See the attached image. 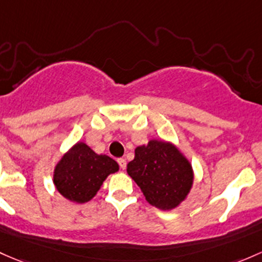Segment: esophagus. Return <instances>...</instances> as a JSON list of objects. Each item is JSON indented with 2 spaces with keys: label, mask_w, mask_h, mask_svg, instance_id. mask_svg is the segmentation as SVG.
<instances>
[{
  "label": "esophagus",
  "mask_w": 262,
  "mask_h": 262,
  "mask_svg": "<svg viewBox=\"0 0 262 262\" xmlns=\"http://www.w3.org/2000/svg\"><path fill=\"white\" fill-rule=\"evenodd\" d=\"M118 163H119V166H120V168H122V169H125V167H126V161L124 158H119L118 159Z\"/></svg>",
  "instance_id": "34e87169"
}]
</instances>
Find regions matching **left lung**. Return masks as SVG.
<instances>
[{
	"label": "left lung",
	"instance_id": "1",
	"mask_svg": "<svg viewBox=\"0 0 262 262\" xmlns=\"http://www.w3.org/2000/svg\"><path fill=\"white\" fill-rule=\"evenodd\" d=\"M126 173L149 205L162 211L177 208L187 200L194 181L192 163L172 142L150 139L134 150Z\"/></svg>",
	"mask_w": 262,
	"mask_h": 262
}]
</instances>
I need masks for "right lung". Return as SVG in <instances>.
<instances>
[{
    "label": "right lung",
    "mask_w": 262,
    "mask_h": 262,
    "mask_svg": "<svg viewBox=\"0 0 262 262\" xmlns=\"http://www.w3.org/2000/svg\"><path fill=\"white\" fill-rule=\"evenodd\" d=\"M119 164L106 154L95 153L84 142H78L62 154L52 173V182L62 197L74 203L93 200L109 174Z\"/></svg>",
    "instance_id": "add662e5"
}]
</instances>
